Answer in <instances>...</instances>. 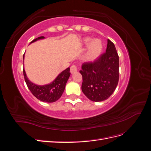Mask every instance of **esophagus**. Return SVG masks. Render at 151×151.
<instances>
[{"label":"esophagus","instance_id":"1","mask_svg":"<svg viewBox=\"0 0 151 151\" xmlns=\"http://www.w3.org/2000/svg\"><path fill=\"white\" fill-rule=\"evenodd\" d=\"M77 70H78V67H77V66L76 65H72L70 67V72L72 73V74L77 72Z\"/></svg>","mask_w":151,"mask_h":151}]
</instances>
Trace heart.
Returning <instances> with one entry per match:
<instances>
[{
    "instance_id": "1",
    "label": "heart",
    "mask_w": 151,
    "mask_h": 151,
    "mask_svg": "<svg viewBox=\"0 0 151 151\" xmlns=\"http://www.w3.org/2000/svg\"><path fill=\"white\" fill-rule=\"evenodd\" d=\"M85 45H88V55L94 57L98 55L103 50V43L98 39L91 40L90 38H86L83 40Z\"/></svg>"
}]
</instances>
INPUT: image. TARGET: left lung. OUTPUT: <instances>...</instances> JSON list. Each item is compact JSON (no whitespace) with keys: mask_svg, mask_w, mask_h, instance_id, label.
Returning a JSON list of instances; mask_svg holds the SVG:
<instances>
[{"mask_svg":"<svg viewBox=\"0 0 151 151\" xmlns=\"http://www.w3.org/2000/svg\"><path fill=\"white\" fill-rule=\"evenodd\" d=\"M79 72L82 91L87 98L95 102L107 99L119 80V57L114 43L108 40L106 52L93 62H84Z\"/></svg>","mask_w":151,"mask_h":151,"instance_id":"obj_1","label":"left lung"}]
</instances>
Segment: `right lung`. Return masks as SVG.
Segmentation results:
<instances>
[{"mask_svg":"<svg viewBox=\"0 0 151 151\" xmlns=\"http://www.w3.org/2000/svg\"><path fill=\"white\" fill-rule=\"evenodd\" d=\"M43 38H45L44 36H40V37L33 40L30 43ZM24 58V54L23 55V58ZM23 75L28 89L36 98L43 102L53 103L57 101L61 97L63 91H64L66 83L69 78L70 73V68L68 67L65 70L62 72L52 83L44 86H38L31 83L27 77L24 68Z\"/></svg>","mask_w":151,"mask_h":151,"instance_id":"add662e5","label":"right lung"}]
</instances>
